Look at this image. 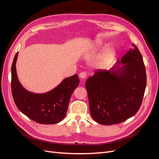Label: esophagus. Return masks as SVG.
Returning <instances> with one entry per match:
<instances>
[{"label": "esophagus", "instance_id": "34e87169", "mask_svg": "<svg viewBox=\"0 0 159 159\" xmlns=\"http://www.w3.org/2000/svg\"><path fill=\"white\" fill-rule=\"evenodd\" d=\"M79 76L81 80H85L86 78V73L85 72H81Z\"/></svg>", "mask_w": 159, "mask_h": 159}]
</instances>
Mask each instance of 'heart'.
Here are the masks:
<instances>
[{
    "mask_svg": "<svg viewBox=\"0 0 159 159\" xmlns=\"http://www.w3.org/2000/svg\"><path fill=\"white\" fill-rule=\"evenodd\" d=\"M104 46L103 43L100 40H96L92 46L94 49H99ZM116 56V50L113 46L107 47L103 54L96 61L95 66L99 68H106L112 63Z\"/></svg>",
    "mask_w": 159,
    "mask_h": 159,
    "instance_id": "1",
    "label": "heart"
}]
</instances>
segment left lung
<instances>
[{
	"mask_svg": "<svg viewBox=\"0 0 159 159\" xmlns=\"http://www.w3.org/2000/svg\"><path fill=\"white\" fill-rule=\"evenodd\" d=\"M146 85L142 55L134 46L109 70H99L86 81L91 117L104 125L133 117L141 107Z\"/></svg>",
	"mask_w": 159,
	"mask_h": 159,
	"instance_id": "left-lung-1",
	"label": "left lung"
}]
</instances>
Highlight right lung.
<instances>
[{"label":"right lung","instance_id":"1","mask_svg":"<svg viewBox=\"0 0 159 159\" xmlns=\"http://www.w3.org/2000/svg\"><path fill=\"white\" fill-rule=\"evenodd\" d=\"M18 55V52L14 56L11 68L12 93L18 109L37 123L50 125L60 122L66 116L71 95L79 85L78 75L64 79L47 92L34 93L24 88L18 78L16 68Z\"/></svg>","mask_w":159,"mask_h":159}]
</instances>
